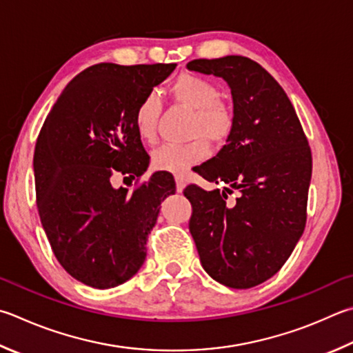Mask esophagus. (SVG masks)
I'll list each match as a JSON object with an SVG mask.
<instances>
[{
  "mask_svg": "<svg viewBox=\"0 0 353 353\" xmlns=\"http://www.w3.org/2000/svg\"><path fill=\"white\" fill-rule=\"evenodd\" d=\"M185 188V179L182 176H176V190L177 193H182Z\"/></svg>",
  "mask_w": 353,
  "mask_h": 353,
  "instance_id": "obj_1",
  "label": "esophagus"
}]
</instances>
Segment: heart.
<instances>
[{
	"mask_svg": "<svg viewBox=\"0 0 353 353\" xmlns=\"http://www.w3.org/2000/svg\"><path fill=\"white\" fill-rule=\"evenodd\" d=\"M171 99L191 111L188 125L190 142L183 145H163L152 151V168L174 174L187 171L208 154L209 142L214 148L225 145L234 130V111L219 99V88L213 81L196 74H182L170 85ZM160 101L154 94H146L134 110V126L139 137L154 143Z\"/></svg>",
	"mask_w": 353,
	"mask_h": 353,
	"instance_id": "b5f03b06",
	"label": "heart"
}]
</instances>
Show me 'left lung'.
I'll use <instances>...</instances> for the list:
<instances>
[{
    "mask_svg": "<svg viewBox=\"0 0 353 353\" xmlns=\"http://www.w3.org/2000/svg\"><path fill=\"white\" fill-rule=\"evenodd\" d=\"M232 88L234 130L214 159L197 171L225 190L188 185L190 233L202 267L232 288H250L281 270L304 232L312 152L292 101L259 63L241 55L190 61ZM240 191L233 208L227 192Z\"/></svg>",
    "mask_w": 353,
    "mask_h": 353,
    "instance_id": "left-lung-1",
    "label": "left lung"
}]
</instances>
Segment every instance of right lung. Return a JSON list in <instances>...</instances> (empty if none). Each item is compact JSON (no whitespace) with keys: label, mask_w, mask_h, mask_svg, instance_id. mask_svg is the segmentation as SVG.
<instances>
[{"label":"right lung","mask_w":353,"mask_h":353,"mask_svg":"<svg viewBox=\"0 0 353 353\" xmlns=\"http://www.w3.org/2000/svg\"><path fill=\"white\" fill-rule=\"evenodd\" d=\"M176 66L88 68L69 81L38 134V214L57 261L89 287L111 288L137 273L160 202L176 191L166 172H154L131 191L111 185L115 172L139 181L148 168L134 110Z\"/></svg>","instance_id":"1"}]
</instances>
